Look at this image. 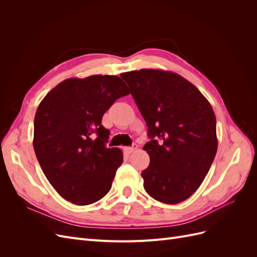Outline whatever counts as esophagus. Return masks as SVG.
I'll return each mask as SVG.
<instances>
[{
	"label": "esophagus",
	"instance_id": "1",
	"mask_svg": "<svg viewBox=\"0 0 257 257\" xmlns=\"http://www.w3.org/2000/svg\"><path fill=\"white\" fill-rule=\"evenodd\" d=\"M136 149H137V145H136V144H133V146H132V147H126L124 150H125V152H126L127 154H130V153H132V152H134Z\"/></svg>",
	"mask_w": 257,
	"mask_h": 257
}]
</instances>
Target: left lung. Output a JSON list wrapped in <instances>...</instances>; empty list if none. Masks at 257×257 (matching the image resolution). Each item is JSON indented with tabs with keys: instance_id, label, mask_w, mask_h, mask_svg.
Wrapping results in <instances>:
<instances>
[{
	"instance_id": "obj_1",
	"label": "left lung",
	"mask_w": 257,
	"mask_h": 257,
	"mask_svg": "<svg viewBox=\"0 0 257 257\" xmlns=\"http://www.w3.org/2000/svg\"><path fill=\"white\" fill-rule=\"evenodd\" d=\"M148 126L144 146L150 164L143 170L144 188L161 203L188 199L204 181L217 150L211 105L182 76L143 68L121 74Z\"/></svg>"
}]
</instances>
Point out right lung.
I'll return each instance as SVG.
<instances>
[{
    "instance_id": "obj_1",
    "label": "right lung",
    "mask_w": 257,
    "mask_h": 257,
    "mask_svg": "<svg viewBox=\"0 0 257 257\" xmlns=\"http://www.w3.org/2000/svg\"><path fill=\"white\" fill-rule=\"evenodd\" d=\"M127 94L120 77L93 75L60 82L38 105L36 158L53 189L72 204H93L111 189L123 154L106 147L109 131L102 118L115 99Z\"/></svg>"
}]
</instances>
